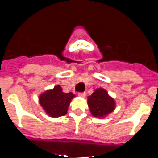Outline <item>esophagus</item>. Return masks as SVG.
<instances>
[{
  "label": "esophagus",
  "instance_id": "34e87169",
  "mask_svg": "<svg viewBox=\"0 0 158 158\" xmlns=\"http://www.w3.org/2000/svg\"><path fill=\"white\" fill-rule=\"evenodd\" d=\"M78 96H81V97H85L86 96V93L85 92H82V93H78Z\"/></svg>",
  "mask_w": 158,
  "mask_h": 158
}]
</instances>
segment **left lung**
I'll list each match as a JSON object with an SVG mask.
<instances>
[{
	"mask_svg": "<svg viewBox=\"0 0 158 158\" xmlns=\"http://www.w3.org/2000/svg\"><path fill=\"white\" fill-rule=\"evenodd\" d=\"M88 104L92 115L95 117H104L114 111L115 100L109 96L104 89H97L88 97Z\"/></svg>",
	"mask_w": 158,
	"mask_h": 158,
	"instance_id": "8db88e82",
	"label": "left lung"
}]
</instances>
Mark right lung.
Listing matches in <instances>:
<instances>
[{"label":"right lung","mask_w":158,"mask_h":158,"mask_svg":"<svg viewBox=\"0 0 158 158\" xmlns=\"http://www.w3.org/2000/svg\"><path fill=\"white\" fill-rule=\"evenodd\" d=\"M74 94L62 92V87L57 85L52 90H48L40 96V103L46 112L51 117L65 115Z\"/></svg>","instance_id":"1"}]
</instances>
